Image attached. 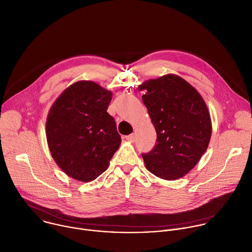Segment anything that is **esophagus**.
Wrapping results in <instances>:
<instances>
[{
	"mask_svg": "<svg viewBox=\"0 0 252 252\" xmlns=\"http://www.w3.org/2000/svg\"><path fill=\"white\" fill-rule=\"evenodd\" d=\"M125 138H126V140H127V141H129V142L133 143V142L135 141V134H131V135H128V136H126Z\"/></svg>",
	"mask_w": 252,
	"mask_h": 252,
	"instance_id": "obj_1",
	"label": "esophagus"
}]
</instances>
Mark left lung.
<instances>
[{
    "instance_id": "left-lung-1",
    "label": "left lung",
    "mask_w": 252,
    "mask_h": 252,
    "mask_svg": "<svg viewBox=\"0 0 252 252\" xmlns=\"http://www.w3.org/2000/svg\"><path fill=\"white\" fill-rule=\"evenodd\" d=\"M142 99L157 132V144L143 154L147 169L166 180L186 175L207 151L212 135L208 107L201 94L177 75L144 82Z\"/></svg>"
}]
</instances>
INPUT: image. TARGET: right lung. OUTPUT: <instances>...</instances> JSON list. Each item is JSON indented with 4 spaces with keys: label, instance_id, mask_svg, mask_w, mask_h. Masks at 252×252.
I'll use <instances>...</instances> for the list:
<instances>
[{
    "label": "right lung",
    "instance_id": "obj_1",
    "mask_svg": "<svg viewBox=\"0 0 252 252\" xmlns=\"http://www.w3.org/2000/svg\"><path fill=\"white\" fill-rule=\"evenodd\" d=\"M112 93L92 81L68 87L51 106L46 138L52 158L70 177L90 182L104 172L121 144L107 108Z\"/></svg>",
    "mask_w": 252,
    "mask_h": 252
}]
</instances>
